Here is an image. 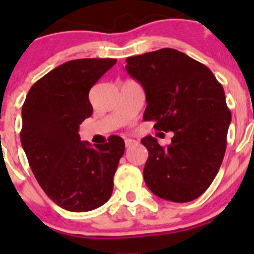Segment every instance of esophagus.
<instances>
[{
  "label": "esophagus",
  "mask_w": 254,
  "mask_h": 254,
  "mask_svg": "<svg viewBox=\"0 0 254 254\" xmlns=\"http://www.w3.org/2000/svg\"><path fill=\"white\" fill-rule=\"evenodd\" d=\"M135 143H136V141H135V140H131V139H127V140H125V146H127V147H130V146L135 145Z\"/></svg>",
  "instance_id": "1"
}]
</instances>
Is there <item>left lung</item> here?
<instances>
[{"instance_id":"obj_1","label":"left lung","mask_w":254,"mask_h":254,"mask_svg":"<svg viewBox=\"0 0 254 254\" xmlns=\"http://www.w3.org/2000/svg\"><path fill=\"white\" fill-rule=\"evenodd\" d=\"M127 73L146 94L143 120L160 131H173L171 145L141 140L148 150L143 168L155 195L175 203L199 198L210 187L224 160L231 112L221 83L199 61L165 48L127 59Z\"/></svg>"}]
</instances>
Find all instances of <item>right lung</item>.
Returning a JSON list of instances; mask_svg holds the SVG:
<instances>
[{
    "label": "right lung",
    "instance_id": "1",
    "mask_svg": "<svg viewBox=\"0 0 254 254\" xmlns=\"http://www.w3.org/2000/svg\"><path fill=\"white\" fill-rule=\"evenodd\" d=\"M115 59H78L58 66L29 89L22 107L20 142L45 194L72 212L91 211L108 201L125 143L113 135L91 147L78 127L93 113L89 89Z\"/></svg>",
    "mask_w": 254,
    "mask_h": 254
}]
</instances>
